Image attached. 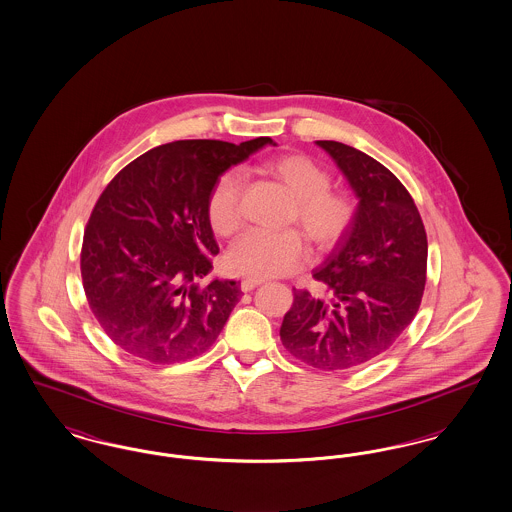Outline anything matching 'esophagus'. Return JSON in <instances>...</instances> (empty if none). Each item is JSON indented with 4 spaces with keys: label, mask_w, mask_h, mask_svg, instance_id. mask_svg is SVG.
Here are the masks:
<instances>
[{
    "label": "esophagus",
    "mask_w": 512,
    "mask_h": 512,
    "mask_svg": "<svg viewBox=\"0 0 512 512\" xmlns=\"http://www.w3.org/2000/svg\"><path fill=\"white\" fill-rule=\"evenodd\" d=\"M265 280H259V278H245L242 280V284H240V288H242V292H251V290H255L257 286H261Z\"/></svg>",
    "instance_id": "34e87169"
}]
</instances>
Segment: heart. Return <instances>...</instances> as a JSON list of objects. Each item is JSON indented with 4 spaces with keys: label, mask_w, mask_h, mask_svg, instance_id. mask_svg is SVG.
Returning <instances> with one entry per match:
<instances>
[{
    "label": "heart",
    "mask_w": 512,
    "mask_h": 512,
    "mask_svg": "<svg viewBox=\"0 0 512 512\" xmlns=\"http://www.w3.org/2000/svg\"><path fill=\"white\" fill-rule=\"evenodd\" d=\"M263 169L295 197L290 220L297 222L318 251H328L347 234L355 219L353 201L330 190V174L303 153L270 159ZM242 176L224 172L209 195L207 215L219 236H232L242 226ZM305 261V240L293 230H247L228 251V267L249 278L292 274Z\"/></svg>",
    "instance_id": "obj_1"
}]
</instances>
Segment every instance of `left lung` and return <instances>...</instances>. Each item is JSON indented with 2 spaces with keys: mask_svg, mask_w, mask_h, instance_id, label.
Instances as JSON below:
<instances>
[{
  "mask_svg": "<svg viewBox=\"0 0 512 512\" xmlns=\"http://www.w3.org/2000/svg\"><path fill=\"white\" fill-rule=\"evenodd\" d=\"M357 197L355 219L315 278L293 288L280 340L299 361L347 370L386 353L413 322L426 284L428 240L413 197L393 172L355 147L320 140Z\"/></svg>",
  "mask_w": 512,
  "mask_h": 512,
  "instance_id": "8db88e82",
  "label": "left lung"
}]
</instances>
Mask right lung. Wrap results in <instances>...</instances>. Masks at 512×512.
<instances>
[{
    "instance_id": "1",
    "label": "right lung",
    "mask_w": 512,
    "mask_h": 512,
    "mask_svg": "<svg viewBox=\"0 0 512 512\" xmlns=\"http://www.w3.org/2000/svg\"><path fill=\"white\" fill-rule=\"evenodd\" d=\"M272 144L180 140L126 165L88 220L80 272L103 332L126 353L171 365L205 353L242 297L240 282L213 278L219 253L207 203L217 180Z\"/></svg>"
}]
</instances>
